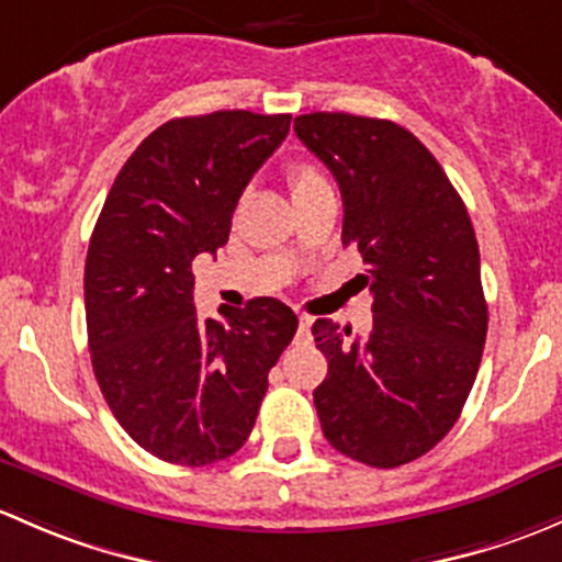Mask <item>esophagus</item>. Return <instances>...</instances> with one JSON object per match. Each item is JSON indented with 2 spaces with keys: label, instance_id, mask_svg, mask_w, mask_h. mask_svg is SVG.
<instances>
[{
  "label": "esophagus",
  "instance_id": "34e87169",
  "mask_svg": "<svg viewBox=\"0 0 562 562\" xmlns=\"http://www.w3.org/2000/svg\"><path fill=\"white\" fill-rule=\"evenodd\" d=\"M311 324H314V319H311V316L300 314V319H297V335H300V338H308V335H311Z\"/></svg>",
  "mask_w": 562,
  "mask_h": 562
}]
</instances>
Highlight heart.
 I'll list each match as a JSON object with an SVG mask.
<instances>
[{
	"instance_id": "b5f03b06",
	"label": "heart",
	"mask_w": 562,
	"mask_h": 562,
	"mask_svg": "<svg viewBox=\"0 0 562 562\" xmlns=\"http://www.w3.org/2000/svg\"><path fill=\"white\" fill-rule=\"evenodd\" d=\"M289 183H292V194H303L308 192V189L322 187L324 178L319 176V170H316L314 165H308V161H294V165L289 167Z\"/></svg>"
}]
</instances>
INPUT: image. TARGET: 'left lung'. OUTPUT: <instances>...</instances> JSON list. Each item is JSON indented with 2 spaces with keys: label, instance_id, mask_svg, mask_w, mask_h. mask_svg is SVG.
I'll return each instance as SVG.
<instances>
[{
  "label": "left lung",
  "instance_id": "1",
  "mask_svg": "<svg viewBox=\"0 0 562 562\" xmlns=\"http://www.w3.org/2000/svg\"><path fill=\"white\" fill-rule=\"evenodd\" d=\"M294 132L335 176L344 246H357L373 329L357 338L316 319L327 379L314 390L322 432L340 454L397 468L454 427L482 362L487 303L465 202L436 156L395 121L308 113Z\"/></svg>",
  "mask_w": 562,
  "mask_h": 562
}]
</instances>
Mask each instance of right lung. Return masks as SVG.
<instances>
[{
  "label": "right lung",
  "instance_id": "1",
  "mask_svg": "<svg viewBox=\"0 0 562 562\" xmlns=\"http://www.w3.org/2000/svg\"><path fill=\"white\" fill-rule=\"evenodd\" d=\"M292 115L216 110L151 132L115 176L86 257V329L119 425L176 465H211L246 443L268 373L297 333L273 297L196 319L192 262L229 238L243 189Z\"/></svg>",
  "mask_w": 562,
  "mask_h": 562
}]
</instances>
